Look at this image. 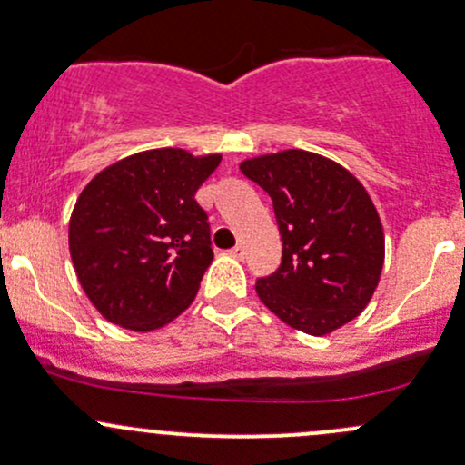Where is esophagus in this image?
Returning a JSON list of instances; mask_svg holds the SVG:
<instances>
[{"instance_id":"34e87169","label":"esophagus","mask_w":465,"mask_h":465,"mask_svg":"<svg viewBox=\"0 0 465 465\" xmlns=\"http://www.w3.org/2000/svg\"><path fill=\"white\" fill-rule=\"evenodd\" d=\"M229 254L233 256V259H245V247L242 245H236V247H232V250H229Z\"/></svg>"}]
</instances>
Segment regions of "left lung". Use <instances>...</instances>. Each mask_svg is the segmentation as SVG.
I'll list each match as a JSON object with an SVG mask.
<instances>
[{"instance_id":"left-lung-1","label":"left lung","mask_w":465,"mask_h":465,"mask_svg":"<svg viewBox=\"0 0 465 465\" xmlns=\"http://www.w3.org/2000/svg\"><path fill=\"white\" fill-rule=\"evenodd\" d=\"M274 204L283 256L256 281V294L281 322L328 335L360 315L378 288L384 232L353 173L308 150H281L241 163Z\"/></svg>"}]
</instances>
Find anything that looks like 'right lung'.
Segmentation results:
<instances>
[{
    "mask_svg": "<svg viewBox=\"0 0 465 465\" xmlns=\"http://www.w3.org/2000/svg\"><path fill=\"white\" fill-rule=\"evenodd\" d=\"M223 154L154 148L103 168L78 195L69 254L107 322L134 332L166 326L193 303L213 261L195 191Z\"/></svg>",
    "mask_w": 465,
    "mask_h": 465,
    "instance_id": "right-lung-1",
    "label": "right lung"
}]
</instances>
